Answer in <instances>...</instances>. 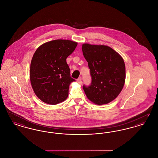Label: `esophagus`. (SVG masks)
Wrapping results in <instances>:
<instances>
[{
	"instance_id": "esophagus-1",
	"label": "esophagus",
	"mask_w": 158,
	"mask_h": 158,
	"mask_svg": "<svg viewBox=\"0 0 158 158\" xmlns=\"http://www.w3.org/2000/svg\"><path fill=\"white\" fill-rule=\"evenodd\" d=\"M77 82L80 84V85H82V78L81 77H79L77 79Z\"/></svg>"
}]
</instances>
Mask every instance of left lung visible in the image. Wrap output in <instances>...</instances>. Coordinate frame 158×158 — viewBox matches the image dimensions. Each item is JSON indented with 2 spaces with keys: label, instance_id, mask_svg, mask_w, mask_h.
<instances>
[{
  "label": "left lung",
  "instance_id": "1",
  "mask_svg": "<svg viewBox=\"0 0 158 158\" xmlns=\"http://www.w3.org/2000/svg\"><path fill=\"white\" fill-rule=\"evenodd\" d=\"M83 54L90 69V85L83 88L88 98L97 105L111 102L122 90L126 79L124 61L106 45L83 44Z\"/></svg>",
  "mask_w": 158,
  "mask_h": 158
}]
</instances>
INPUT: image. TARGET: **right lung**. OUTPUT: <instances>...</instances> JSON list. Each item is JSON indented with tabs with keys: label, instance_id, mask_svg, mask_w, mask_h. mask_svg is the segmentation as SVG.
<instances>
[{
	"label": "right lung",
	"instance_id": "obj_1",
	"mask_svg": "<svg viewBox=\"0 0 158 158\" xmlns=\"http://www.w3.org/2000/svg\"><path fill=\"white\" fill-rule=\"evenodd\" d=\"M77 43L56 40L40 46L32 57L30 81L38 98L48 104L56 105L68 98L69 85L75 81L70 76L66 59Z\"/></svg>",
	"mask_w": 158,
	"mask_h": 158
}]
</instances>
